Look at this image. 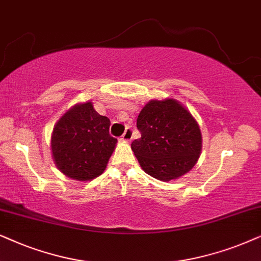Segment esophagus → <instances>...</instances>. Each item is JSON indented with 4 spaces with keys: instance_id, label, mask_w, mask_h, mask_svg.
Instances as JSON below:
<instances>
[{
    "instance_id": "1",
    "label": "esophagus",
    "mask_w": 261,
    "mask_h": 261,
    "mask_svg": "<svg viewBox=\"0 0 261 261\" xmlns=\"http://www.w3.org/2000/svg\"><path fill=\"white\" fill-rule=\"evenodd\" d=\"M131 138H133V128L126 127V130L124 131L123 135H121V140L128 142L131 141Z\"/></svg>"
}]
</instances>
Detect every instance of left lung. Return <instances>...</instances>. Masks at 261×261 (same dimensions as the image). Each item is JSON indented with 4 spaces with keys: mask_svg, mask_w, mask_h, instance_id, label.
<instances>
[{
    "mask_svg": "<svg viewBox=\"0 0 261 261\" xmlns=\"http://www.w3.org/2000/svg\"><path fill=\"white\" fill-rule=\"evenodd\" d=\"M141 138L131 143L142 169L154 178L169 181L196 165L201 149L197 121L173 99L152 100L138 114Z\"/></svg>",
    "mask_w": 261,
    "mask_h": 261,
    "instance_id": "left-lung-1",
    "label": "left lung"
}]
</instances>
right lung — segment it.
Returning <instances> with one entry per match:
<instances>
[{
	"instance_id": "add662e5",
	"label": "right lung",
	"mask_w": 261,
	"mask_h": 261,
	"mask_svg": "<svg viewBox=\"0 0 261 261\" xmlns=\"http://www.w3.org/2000/svg\"><path fill=\"white\" fill-rule=\"evenodd\" d=\"M110 125L109 118L100 116L92 102L69 110L57 121L51 138L58 169L81 181L101 174L117 143V138L110 135Z\"/></svg>"
}]
</instances>
